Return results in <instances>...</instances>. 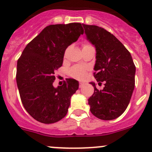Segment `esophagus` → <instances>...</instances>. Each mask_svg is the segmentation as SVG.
<instances>
[{
	"label": "esophagus",
	"instance_id": "obj_1",
	"mask_svg": "<svg viewBox=\"0 0 152 152\" xmlns=\"http://www.w3.org/2000/svg\"><path fill=\"white\" fill-rule=\"evenodd\" d=\"M83 85H84L83 82H79V87H80V88L81 87H82V86Z\"/></svg>",
	"mask_w": 152,
	"mask_h": 152
}]
</instances>
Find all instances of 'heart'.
Returning <instances> with one entry per match:
<instances>
[{
  "mask_svg": "<svg viewBox=\"0 0 152 152\" xmlns=\"http://www.w3.org/2000/svg\"><path fill=\"white\" fill-rule=\"evenodd\" d=\"M90 46V44L88 43H84L82 45V48ZM86 71H87V68L85 67L82 66V65H75V66L72 67L69 70V74L72 76V77L76 78V79H83L86 75Z\"/></svg>",
  "mask_w": 152,
  "mask_h": 152,
  "instance_id": "1",
  "label": "heart"
}]
</instances>
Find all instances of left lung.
I'll return each mask as SVG.
<instances>
[{"label": "left lung", "mask_w": 152, "mask_h": 152, "mask_svg": "<svg viewBox=\"0 0 152 152\" xmlns=\"http://www.w3.org/2000/svg\"><path fill=\"white\" fill-rule=\"evenodd\" d=\"M87 39L95 45L96 61L94 77L104 82L88 99L90 112L102 120L110 121L121 115L129 104L134 88L136 67L129 51L110 32L97 26L82 24Z\"/></svg>", "instance_id": "obj_1"}]
</instances>
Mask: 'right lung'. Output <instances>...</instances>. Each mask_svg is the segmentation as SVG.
I'll return each instance as SVG.
<instances>
[{"mask_svg": "<svg viewBox=\"0 0 152 152\" xmlns=\"http://www.w3.org/2000/svg\"><path fill=\"white\" fill-rule=\"evenodd\" d=\"M84 34L79 23L46 26L24 48L17 65L16 81L24 108L42 124H53L67 115L79 82L67 79L55 88L54 72L62 65L66 48Z\"/></svg>", "mask_w": 152, "mask_h": 152, "instance_id": "1", "label": "right lung"}]
</instances>
